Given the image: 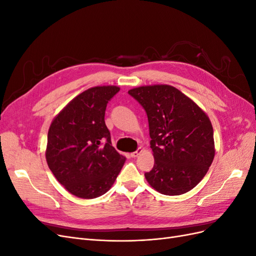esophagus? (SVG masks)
Wrapping results in <instances>:
<instances>
[{
  "label": "esophagus",
  "instance_id": "esophagus-1",
  "mask_svg": "<svg viewBox=\"0 0 256 256\" xmlns=\"http://www.w3.org/2000/svg\"><path fill=\"white\" fill-rule=\"evenodd\" d=\"M143 152V150L141 148V147H140V148H138L136 152H131V157H132V158H136V157H138V154H140L141 152Z\"/></svg>",
  "mask_w": 256,
  "mask_h": 256
}]
</instances>
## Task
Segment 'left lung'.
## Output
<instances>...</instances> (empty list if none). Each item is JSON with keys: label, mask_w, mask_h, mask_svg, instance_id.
Listing matches in <instances>:
<instances>
[{"label": "left lung", "mask_w": 256, "mask_h": 256, "mask_svg": "<svg viewBox=\"0 0 256 256\" xmlns=\"http://www.w3.org/2000/svg\"><path fill=\"white\" fill-rule=\"evenodd\" d=\"M147 114L154 164L146 180L166 196H180L203 180L214 157L210 120L189 97L171 85L128 90Z\"/></svg>", "instance_id": "1"}]
</instances>
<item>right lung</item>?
I'll list each match as a JSON object with an SVG mask.
<instances>
[{
  "label": "right lung",
  "instance_id": "obj_1",
  "mask_svg": "<svg viewBox=\"0 0 256 256\" xmlns=\"http://www.w3.org/2000/svg\"><path fill=\"white\" fill-rule=\"evenodd\" d=\"M118 86H95L74 97L52 120L46 159L72 194L95 198L109 190L125 164L111 143L106 108Z\"/></svg>",
  "mask_w": 256,
  "mask_h": 256
}]
</instances>
